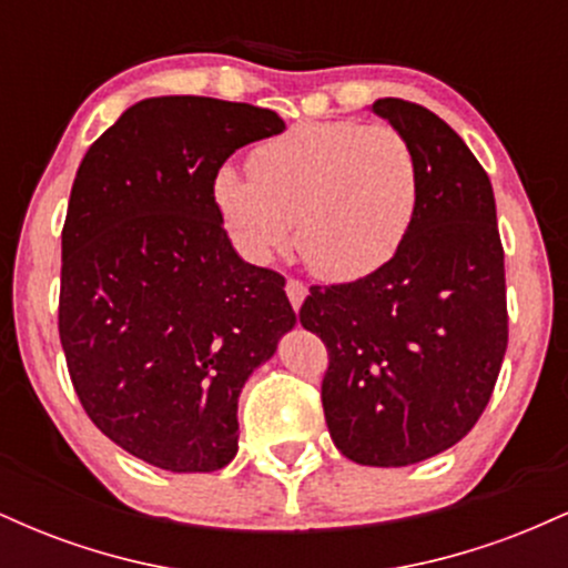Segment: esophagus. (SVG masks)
I'll list each match as a JSON object with an SVG mask.
<instances>
[{"label":"esophagus","instance_id":"1","mask_svg":"<svg viewBox=\"0 0 568 568\" xmlns=\"http://www.w3.org/2000/svg\"><path fill=\"white\" fill-rule=\"evenodd\" d=\"M285 293H288L293 310H296V312L302 310V304H304V298H306V285L298 283V280H288V283H285Z\"/></svg>","mask_w":568,"mask_h":568}]
</instances>
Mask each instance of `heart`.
<instances>
[{
    "mask_svg": "<svg viewBox=\"0 0 568 568\" xmlns=\"http://www.w3.org/2000/svg\"><path fill=\"white\" fill-rule=\"evenodd\" d=\"M247 179L221 168L213 200L253 262H270L296 240L312 275L355 283L393 262L414 226L422 168L393 125L355 120L302 122L251 154Z\"/></svg>",
    "mask_w": 568,
    "mask_h": 568,
    "instance_id": "obj_1",
    "label": "heart"
}]
</instances>
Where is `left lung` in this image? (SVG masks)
Listing matches in <instances>:
<instances>
[{
  "label": "left lung",
  "mask_w": 568,
  "mask_h": 568,
  "mask_svg": "<svg viewBox=\"0 0 568 568\" xmlns=\"http://www.w3.org/2000/svg\"><path fill=\"white\" fill-rule=\"evenodd\" d=\"M371 112L419 158V211L393 262L312 285L298 321L328 347L323 410L338 452L406 467L465 438L494 393L507 349L505 251L491 181L467 143L403 98Z\"/></svg>",
  "instance_id": "obj_1"
}]
</instances>
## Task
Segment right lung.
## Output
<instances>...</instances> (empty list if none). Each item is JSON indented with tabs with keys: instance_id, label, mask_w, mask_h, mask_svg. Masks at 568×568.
I'll return each mask as SVG.
<instances>
[{
	"instance_id": "add662e5",
	"label": "right lung",
	"mask_w": 568,
	"mask_h": 568,
	"mask_svg": "<svg viewBox=\"0 0 568 568\" xmlns=\"http://www.w3.org/2000/svg\"><path fill=\"white\" fill-rule=\"evenodd\" d=\"M285 130L272 109L143 98L88 149L61 234L58 334L93 425L149 465L213 473L237 397L296 325L277 272L237 256L213 179Z\"/></svg>"
}]
</instances>
